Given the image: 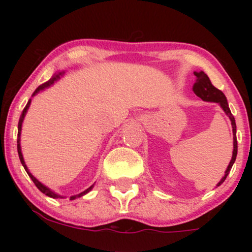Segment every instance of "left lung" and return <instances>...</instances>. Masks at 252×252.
Instances as JSON below:
<instances>
[{
	"instance_id": "1",
	"label": "left lung",
	"mask_w": 252,
	"mask_h": 252,
	"mask_svg": "<svg viewBox=\"0 0 252 252\" xmlns=\"http://www.w3.org/2000/svg\"><path fill=\"white\" fill-rule=\"evenodd\" d=\"M194 76L196 77L195 83L193 84V92L196 94L198 97H200L202 100H206V102H216L219 103V105L221 106L222 110L225 111V114L227 115L228 118H230L231 124H232V132H233V153H232V158H231L230 163H228L226 172H225V175L222 176V179L218 182L217 186L221 185L222 182L225 181L226 176L230 173L231 168H232L233 163L236 161V156H237V137H236V122H235V117L232 116L231 114V110L228 108V104L226 100V97L225 94H222L220 90H218L215 86L212 85L211 83L210 78L204 73V72H194Z\"/></svg>"
}]
</instances>
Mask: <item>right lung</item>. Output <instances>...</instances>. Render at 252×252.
I'll use <instances>...</instances> for the list:
<instances>
[{
  "mask_svg": "<svg viewBox=\"0 0 252 252\" xmlns=\"http://www.w3.org/2000/svg\"><path fill=\"white\" fill-rule=\"evenodd\" d=\"M63 73H62V72H59V73L54 74L53 78H51V79L48 80V82H46L45 84H42V85H40L39 88H37V89L35 90V92H34V94H33V96H34V94H37V92H39L40 90H43V89H45V88H48V86L52 85V84H53L54 82H56V80L59 79L60 76H62ZM30 104H31V100H28L27 105H26V108L24 109V111H22V114H21V117H20V121H19V131H17V153H19V158H20V161H21L22 166L25 167V169H26V172H27V174L30 175V178L32 179V181H33L34 184H35V186H36L37 189H39L40 190H41V192L43 193V194H46V195L51 196V198H59L60 195H58L57 193L52 192V190H51L50 189H47V187H46L45 185H42L41 182H39V181H37L36 179L34 178V176L31 174V173H30V170H28L27 166H26V163H25V161H24V156H22V153H21V147H20V134H21V126H22V122H24V118H25V115H26V112H27L28 108H30ZM92 187H94V186L89 187L88 189H86V190H84V192H82V193H79V194H77V195H73V196H71L70 199H71V200H73V199H76V198H79V196H82V195H84V194H86V193H88L89 190L92 189Z\"/></svg>",
  "mask_w": 252,
  "mask_h": 252,
  "instance_id": "obj_1",
  "label": "right lung"
}]
</instances>
